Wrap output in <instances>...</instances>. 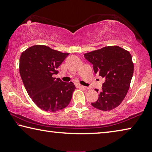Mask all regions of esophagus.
<instances>
[{
	"mask_svg": "<svg viewBox=\"0 0 152 152\" xmlns=\"http://www.w3.org/2000/svg\"><path fill=\"white\" fill-rule=\"evenodd\" d=\"M76 86L77 87H78V88H82V89H86V87H85V86H83V85H80V84H76Z\"/></svg>",
	"mask_w": 152,
	"mask_h": 152,
	"instance_id": "obj_1",
	"label": "esophagus"
}]
</instances>
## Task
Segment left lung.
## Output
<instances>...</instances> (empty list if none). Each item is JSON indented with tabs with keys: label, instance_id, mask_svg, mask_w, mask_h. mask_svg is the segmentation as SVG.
Returning a JSON list of instances; mask_svg holds the SVG:
<instances>
[{
	"label": "left lung",
	"instance_id": "obj_1",
	"mask_svg": "<svg viewBox=\"0 0 152 152\" xmlns=\"http://www.w3.org/2000/svg\"><path fill=\"white\" fill-rule=\"evenodd\" d=\"M93 64L94 72L105 78L99 98L91 103L94 107L109 111L117 107L125 98L134 72L132 56L117 46H110L84 54Z\"/></svg>",
	"mask_w": 152,
	"mask_h": 152
}]
</instances>
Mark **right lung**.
I'll list each match as a JSON object with an SVG mask.
<instances>
[{"label": "right lung", "instance_id": "add662e5", "mask_svg": "<svg viewBox=\"0 0 152 152\" xmlns=\"http://www.w3.org/2000/svg\"><path fill=\"white\" fill-rule=\"evenodd\" d=\"M69 53L44 45H35L22 53L20 74L33 102L43 110L55 112L68 106L76 87L53 77Z\"/></svg>", "mask_w": 152, "mask_h": 152}]
</instances>
